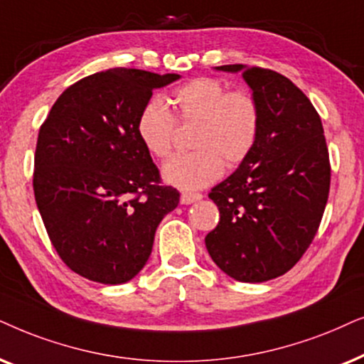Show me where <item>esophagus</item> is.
<instances>
[{
  "label": "esophagus",
  "mask_w": 364,
  "mask_h": 364,
  "mask_svg": "<svg viewBox=\"0 0 364 364\" xmlns=\"http://www.w3.org/2000/svg\"><path fill=\"white\" fill-rule=\"evenodd\" d=\"M203 198L201 193H181V203L183 205H191V203L200 201Z\"/></svg>",
  "instance_id": "1"
}]
</instances>
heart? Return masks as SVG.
Returning <instances> with one entry per match:
<instances>
[{
  "label": "heart",
  "mask_w": 364,
  "mask_h": 364,
  "mask_svg": "<svg viewBox=\"0 0 364 364\" xmlns=\"http://www.w3.org/2000/svg\"><path fill=\"white\" fill-rule=\"evenodd\" d=\"M168 103L149 98L139 111L136 134L154 158L171 153L176 123L195 124V151L176 154L163 166L164 181L179 190H200L221 176L223 168L243 163L259 134L258 100L248 90H230L215 77H196L171 95Z\"/></svg>",
  "instance_id": "1"
}]
</instances>
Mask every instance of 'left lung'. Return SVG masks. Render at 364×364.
I'll return each instance as SVG.
<instances>
[{"mask_svg": "<svg viewBox=\"0 0 364 364\" xmlns=\"http://www.w3.org/2000/svg\"><path fill=\"white\" fill-rule=\"evenodd\" d=\"M218 70L241 71L261 124L250 156L208 195L220 221L205 243L228 276L261 283L291 269L314 240L329 195V153L318 111L291 80L259 66Z\"/></svg>", "mask_w": 364, "mask_h": 364, "instance_id": "left-lung-1", "label": "left lung"}]
</instances>
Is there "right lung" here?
<instances>
[{
  "label": "right lung",
  "mask_w": 364,
  "mask_h": 364,
  "mask_svg": "<svg viewBox=\"0 0 364 364\" xmlns=\"http://www.w3.org/2000/svg\"><path fill=\"white\" fill-rule=\"evenodd\" d=\"M179 75L95 73L66 88L41 124L33 190L56 253L103 284L134 278L151 255L159 221L179 203L136 134L154 88Z\"/></svg>",
  "instance_id": "1"
}]
</instances>
